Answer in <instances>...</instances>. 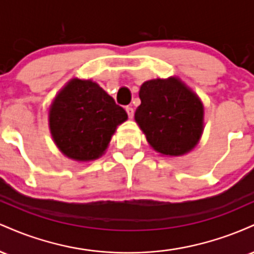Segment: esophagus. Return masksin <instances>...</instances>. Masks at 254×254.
Here are the masks:
<instances>
[{
    "instance_id": "34e87169",
    "label": "esophagus",
    "mask_w": 254,
    "mask_h": 254,
    "mask_svg": "<svg viewBox=\"0 0 254 254\" xmlns=\"http://www.w3.org/2000/svg\"><path fill=\"white\" fill-rule=\"evenodd\" d=\"M125 110H127V116H129V118H130V119L132 118V117H133V109H132V107L127 106Z\"/></svg>"
}]
</instances>
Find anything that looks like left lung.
<instances>
[{
	"mask_svg": "<svg viewBox=\"0 0 254 254\" xmlns=\"http://www.w3.org/2000/svg\"><path fill=\"white\" fill-rule=\"evenodd\" d=\"M135 121L147 142L162 156H183L199 142L204 106L196 93L178 76L145 81Z\"/></svg>",
	"mask_w": 254,
	"mask_h": 254,
	"instance_id": "obj_1",
	"label": "left lung"
}]
</instances>
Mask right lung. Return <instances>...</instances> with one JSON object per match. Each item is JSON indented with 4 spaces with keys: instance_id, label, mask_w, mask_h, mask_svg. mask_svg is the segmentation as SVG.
Returning a JSON list of instances; mask_svg holds the SVG:
<instances>
[{
    "instance_id": "right-lung-1",
    "label": "right lung",
    "mask_w": 254,
    "mask_h": 254,
    "mask_svg": "<svg viewBox=\"0 0 254 254\" xmlns=\"http://www.w3.org/2000/svg\"><path fill=\"white\" fill-rule=\"evenodd\" d=\"M127 115L97 82L71 78L49 109V127L56 147L68 159L87 162L103 156Z\"/></svg>"
}]
</instances>
